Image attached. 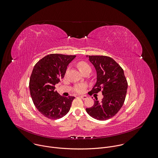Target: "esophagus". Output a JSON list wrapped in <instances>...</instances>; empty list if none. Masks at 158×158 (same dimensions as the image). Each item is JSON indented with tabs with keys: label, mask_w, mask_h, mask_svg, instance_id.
Masks as SVG:
<instances>
[{
	"label": "esophagus",
	"mask_w": 158,
	"mask_h": 158,
	"mask_svg": "<svg viewBox=\"0 0 158 158\" xmlns=\"http://www.w3.org/2000/svg\"><path fill=\"white\" fill-rule=\"evenodd\" d=\"M80 97L82 99H83V100L86 99L88 98V96H87L86 95H81V96H80Z\"/></svg>",
	"instance_id": "1"
}]
</instances>
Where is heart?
I'll list each match as a JSON object with an SVG mask.
<instances>
[{"instance_id": "obj_1", "label": "heart", "mask_w": 158, "mask_h": 158, "mask_svg": "<svg viewBox=\"0 0 158 158\" xmlns=\"http://www.w3.org/2000/svg\"><path fill=\"white\" fill-rule=\"evenodd\" d=\"M78 67L80 70V71L81 72L86 69H91L90 68V66L85 62H80L78 64ZM85 86L84 85H78L77 86H75L74 90L75 92L77 93H82L85 90Z\"/></svg>"}]
</instances>
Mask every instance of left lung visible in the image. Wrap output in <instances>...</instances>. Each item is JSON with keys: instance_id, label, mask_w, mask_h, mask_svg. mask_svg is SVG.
<instances>
[{"instance_id": "left-lung-1", "label": "left lung", "mask_w": 158, "mask_h": 158, "mask_svg": "<svg viewBox=\"0 0 158 158\" xmlns=\"http://www.w3.org/2000/svg\"><path fill=\"white\" fill-rule=\"evenodd\" d=\"M88 58L96 71V82L91 93H98L101 90L104 97L101 102L96 98L94 105L86 108V110L96 120H108L114 117L122 107L128 83L123 69L111 57L88 56Z\"/></svg>"}]
</instances>
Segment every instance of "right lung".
Masks as SVG:
<instances>
[{
    "mask_svg": "<svg viewBox=\"0 0 158 158\" xmlns=\"http://www.w3.org/2000/svg\"><path fill=\"white\" fill-rule=\"evenodd\" d=\"M76 56L49 54L35 65L30 80V91L35 107L44 116L57 119L70 110L75 97L61 96L55 85L64 77L69 64Z\"/></svg>",
    "mask_w": 158,
    "mask_h": 158,
    "instance_id": "obj_1",
    "label": "right lung"
}]
</instances>
